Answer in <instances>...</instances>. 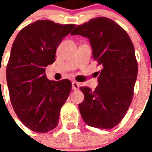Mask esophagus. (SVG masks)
<instances>
[{
    "label": "esophagus",
    "instance_id": "1",
    "mask_svg": "<svg viewBox=\"0 0 152 152\" xmlns=\"http://www.w3.org/2000/svg\"><path fill=\"white\" fill-rule=\"evenodd\" d=\"M80 88V84L78 82H76V81H73L72 82V89L74 90H77V89H79Z\"/></svg>",
    "mask_w": 152,
    "mask_h": 152
}]
</instances>
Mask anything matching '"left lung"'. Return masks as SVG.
<instances>
[{
	"mask_svg": "<svg viewBox=\"0 0 152 152\" xmlns=\"http://www.w3.org/2000/svg\"><path fill=\"white\" fill-rule=\"evenodd\" d=\"M71 34L89 39L94 59L102 66L94 90L80 88L85 95L79 104L81 117L91 127L112 129L124 118L134 96L137 76L134 45L125 30L106 17L78 25Z\"/></svg>",
	"mask_w": 152,
	"mask_h": 152,
	"instance_id": "1",
	"label": "left lung"
}]
</instances>
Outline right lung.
<instances>
[{
	"mask_svg": "<svg viewBox=\"0 0 152 152\" xmlns=\"http://www.w3.org/2000/svg\"><path fill=\"white\" fill-rule=\"evenodd\" d=\"M75 26L38 20L23 28L12 45L6 66L10 102L22 123L37 133L58 125L61 107L72 90L69 80H49L45 72L55 61L63 38Z\"/></svg>",
	"mask_w": 152,
	"mask_h": 152,
	"instance_id": "add662e5",
	"label": "right lung"
}]
</instances>
